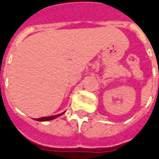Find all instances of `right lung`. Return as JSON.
Listing matches in <instances>:
<instances>
[{"instance_id": "right-lung-1", "label": "right lung", "mask_w": 159, "mask_h": 159, "mask_svg": "<svg viewBox=\"0 0 159 159\" xmlns=\"http://www.w3.org/2000/svg\"><path fill=\"white\" fill-rule=\"evenodd\" d=\"M64 113H59V114H57V115H54V116H49V117H41V118H35L34 120L36 121H39V122H44V121H49V120H52L54 118H56V117H59V116H61L62 114Z\"/></svg>"}]
</instances>
